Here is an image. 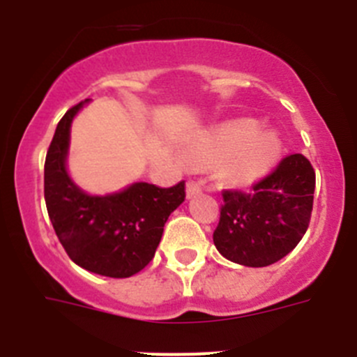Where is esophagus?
<instances>
[{
	"mask_svg": "<svg viewBox=\"0 0 357 357\" xmlns=\"http://www.w3.org/2000/svg\"><path fill=\"white\" fill-rule=\"evenodd\" d=\"M200 193H202L200 184H197V182H193V181H189L188 184H185V195H188V198H193Z\"/></svg>",
	"mask_w": 357,
	"mask_h": 357,
	"instance_id": "esophagus-1",
	"label": "esophagus"
}]
</instances>
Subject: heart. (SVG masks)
<instances>
[{
	"label": "heart",
	"mask_w": 357,
	"mask_h": 357,
	"mask_svg": "<svg viewBox=\"0 0 357 357\" xmlns=\"http://www.w3.org/2000/svg\"><path fill=\"white\" fill-rule=\"evenodd\" d=\"M254 119H236L198 135L188 159L198 168H216L218 181L230 188H250L275 168L282 143L273 130H257Z\"/></svg>",
	"instance_id": "obj_1"
}]
</instances>
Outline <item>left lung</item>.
I'll return each mask as SVG.
<instances>
[{
	"label": "left lung",
	"instance_id": "obj_1",
	"mask_svg": "<svg viewBox=\"0 0 357 357\" xmlns=\"http://www.w3.org/2000/svg\"><path fill=\"white\" fill-rule=\"evenodd\" d=\"M314 169L302 153L280 160L250 193L223 191L220 223L213 234L218 252L243 266L277 263L298 245L313 211Z\"/></svg>",
	"mask_w": 357,
	"mask_h": 357
}]
</instances>
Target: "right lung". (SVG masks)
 I'll use <instances>...</instances> for the list:
<instances>
[{"instance_id": "obj_1", "label": "right lung", "mask_w": 357, "mask_h": 357, "mask_svg": "<svg viewBox=\"0 0 357 357\" xmlns=\"http://www.w3.org/2000/svg\"><path fill=\"white\" fill-rule=\"evenodd\" d=\"M89 103L69 109L56 125L44 164V200L71 261L87 272L125 279L155 255L164 223L185 198L184 182L168 189L134 182L116 193L89 195L68 172L71 123Z\"/></svg>"}]
</instances>
